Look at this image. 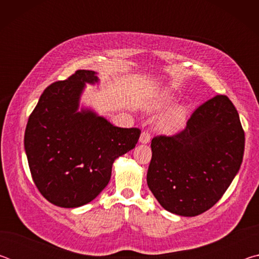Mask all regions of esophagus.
Here are the masks:
<instances>
[{
	"mask_svg": "<svg viewBox=\"0 0 259 259\" xmlns=\"http://www.w3.org/2000/svg\"><path fill=\"white\" fill-rule=\"evenodd\" d=\"M151 140V134L148 133V131H143L142 135H140V138H139V143L142 144H148Z\"/></svg>",
	"mask_w": 259,
	"mask_h": 259,
	"instance_id": "1",
	"label": "esophagus"
}]
</instances>
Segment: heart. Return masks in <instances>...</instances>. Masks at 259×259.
<instances>
[{"mask_svg": "<svg viewBox=\"0 0 259 259\" xmlns=\"http://www.w3.org/2000/svg\"><path fill=\"white\" fill-rule=\"evenodd\" d=\"M174 102H175L174 95L170 93H164L156 99V102L154 103V108L155 109L165 108L170 106ZM186 117H187L186 108L183 106H177L172 108L171 111H169L163 117H162L157 126H159V129L162 131V133H165V134L176 133L177 130L181 129L182 126L185 124Z\"/></svg>", "mask_w": 259, "mask_h": 259, "instance_id": "heart-1", "label": "heart"}]
</instances>
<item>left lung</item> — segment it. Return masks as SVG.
I'll return each mask as SVG.
<instances>
[{"mask_svg":"<svg viewBox=\"0 0 259 259\" xmlns=\"http://www.w3.org/2000/svg\"><path fill=\"white\" fill-rule=\"evenodd\" d=\"M147 185L159 203L193 217L216 204L242 163L244 131L227 96L217 95L195 109L185 129L152 139Z\"/></svg>","mask_w":259,"mask_h":259,"instance_id":"1","label":"left lung"}]
</instances>
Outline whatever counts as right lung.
<instances>
[{"mask_svg":"<svg viewBox=\"0 0 259 259\" xmlns=\"http://www.w3.org/2000/svg\"><path fill=\"white\" fill-rule=\"evenodd\" d=\"M94 71L78 69L43 91L25 130V151L37 190L52 204L89 203L111 179L113 162L135 148L140 130L119 128L90 109L78 111Z\"/></svg>","mask_w":259,"mask_h":259,"instance_id":"1","label":"right lung"}]
</instances>
